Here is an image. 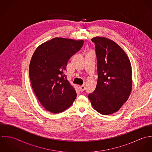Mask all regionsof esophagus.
<instances>
[{"label": "esophagus", "mask_w": 152, "mask_h": 152, "mask_svg": "<svg viewBox=\"0 0 152 152\" xmlns=\"http://www.w3.org/2000/svg\"><path fill=\"white\" fill-rule=\"evenodd\" d=\"M79 90L80 91H83L85 89V86L84 85L83 86H79Z\"/></svg>", "instance_id": "34e87169"}]
</instances>
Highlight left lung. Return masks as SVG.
Instances as JSON below:
<instances>
[{
	"instance_id": "1",
	"label": "left lung",
	"mask_w": 152,
	"mask_h": 152,
	"mask_svg": "<svg viewBox=\"0 0 152 152\" xmlns=\"http://www.w3.org/2000/svg\"><path fill=\"white\" fill-rule=\"evenodd\" d=\"M95 44L98 80L88 98L99 113L118 112L128 99L132 89V70L127 54L116 42L104 37L91 39Z\"/></svg>"
}]
</instances>
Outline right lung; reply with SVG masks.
<instances>
[{"label":"right lung","instance_id":"1","mask_svg":"<svg viewBox=\"0 0 152 152\" xmlns=\"http://www.w3.org/2000/svg\"><path fill=\"white\" fill-rule=\"evenodd\" d=\"M83 40L55 37L39 45L32 55L29 77L32 89L44 108L59 113L69 108L77 94L64 72L69 59L82 47Z\"/></svg>","mask_w":152,"mask_h":152}]
</instances>
